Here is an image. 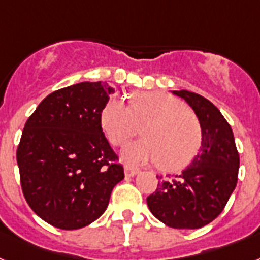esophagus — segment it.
<instances>
[{
	"mask_svg": "<svg viewBox=\"0 0 260 260\" xmlns=\"http://www.w3.org/2000/svg\"><path fill=\"white\" fill-rule=\"evenodd\" d=\"M138 171H139V169L132 166V165H126L125 166L126 177H134V175H137V174H138Z\"/></svg>",
	"mask_w": 260,
	"mask_h": 260,
	"instance_id": "esophagus-1",
	"label": "esophagus"
}]
</instances>
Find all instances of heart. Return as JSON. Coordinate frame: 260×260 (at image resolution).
<instances>
[{"mask_svg": "<svg viewBox=\"0 0 260 260\" xmlns=\"http://www.w3.org/2000/svg\"><path fill=\"white\" fill-rule=\"evenodd\" d=\"M100 122L115 147L126 145L142 126L143 138L122 150V159L130 165L156 162L164 170H178L191 162L202 143L198 115L178 98L159 91L132 94L128 106L111 98L101 110Z\"/></svg>", "mask_w": 260, "mask_h": 260, "instance_id": "1", "label": "heart"}]
</instances>
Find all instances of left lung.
Masks as SVG:
<instances>
[{"mask_svg": "<svg viewBox=\"0 0 260 260\" xmlns=\"http://www.w3.org/2000/svg\"><path fill=\"white\" fill-rule=\"evenodd\" d=\"M183 98L202 125V146L191 165L179 175H156V190L147 206L166 226L192 230L209 224L223 211L238 182L239 153L233 130L209 100L187 90L173 91Z\"/></svg>", "mask_w": 260, "mask_h": 260, "instance_id": "left-lung-1", "label": "left lung"}]
</instances>
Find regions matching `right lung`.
<instances>
[{
	"label": "right lung",
	"mask_w": 260,
	"mask_h": 260,
	"mask_svg": "<svg viewBox=\"0 0 260 260\" xmlns=\"http://www.w3.org/2000/svg\"><path fill=\"white\" fill-rule=\"evenodd\" d=\"M109 83L55 90L27 118L17 147L23 197L41 219L77 230L98 219L123 166L101 128Z\"/></svg>",
	"instance_id": "obj_1"
}]
</instances>
